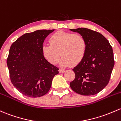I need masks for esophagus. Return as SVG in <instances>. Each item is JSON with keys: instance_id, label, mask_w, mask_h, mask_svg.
Returning a JSON list of instances; mask_svg holds the SVG:
<instances>
[{"instance_id": "obj_1", "label": "esophagus", "mask_w": 121, "mask_h": 121, "mask_svg": "<svg viewBox=\"0 0 121 121\" xmlns=\"http://www.w3.org/2000/svg\"><path fill=\"white\" fill-rule=\"evenodd\" d=\"M65 72V70L64 69H59V72L60 73H63V72Z\"/></svg>"}]
</instances>
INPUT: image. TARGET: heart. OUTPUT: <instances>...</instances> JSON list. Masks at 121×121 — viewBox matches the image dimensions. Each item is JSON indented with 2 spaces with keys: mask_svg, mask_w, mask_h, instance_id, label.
Here are the masks:
<instances>
[{
  "mask_svg": "<svg viewBox=\"0 0 121 121\" xmlns=\"http://www.w3.org/2000/svg\"><path fill=\"white\" fill-rule=\"evenodd\" d=\"M50 44H44L42 53L52 64H56L60 56L61 65H77L83 60L87 50V41L83 35L58 31L50 38Z\"/></svg>",
  "mask_w": 121,
  "mask_h": 121,
  "instance_id": "1",
  "label": "heart"
}]
</instances>
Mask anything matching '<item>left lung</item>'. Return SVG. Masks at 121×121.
I'll use <instances>...</instances> for the list:
<instances>
[{
  "instance_id": "left-lung-1",
  "label": "left lung",
  "mask_w": 121,
  "mask_h": 121,
  "mask_svg": "<svg viewBox=\"0 0 121 121\" xmlns=\"http://www.w3.org/2000/svg\"><path fill=\"white\" fill-rule=\"evenodd\" d=\"M70 30L83 35L87 44L83 60L72 69L75 78L70 82V87L79 95H96L110 81L114 65L112 48L108 40L98 32L85 28Z\"/></svg>"
}]
</instances>
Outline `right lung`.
I'll use <instances>...</instances> for the list:
<instances>
[{"instance_id": "right-lung-1", "label": "right lung", "mask_w": 121, "mask_h": 121, "mask_svg": "<svg viewBox=\"0 0 121 121\" xmlns=\"http://www.w3.org/2000/svg\"><path fill=\"white\" fill-rule=\"evenodd\" d=\"M54 30L26 33L10 47L7 59L10 80L25 96H44L50 90L53 78L58 73V68L48 62L42 53L44 39Z\"/></svg>"}]
</instances>
